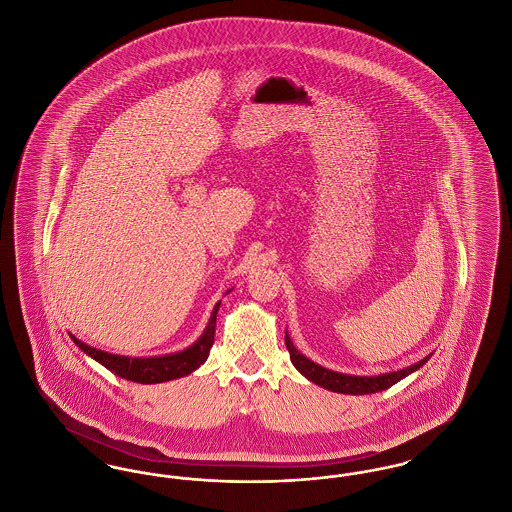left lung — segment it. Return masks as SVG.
<instances>
[{
	"mask_svg": "<svg viewBox=\"0 0 512 512\" xmlns=\"http://www.w3.org/2000/svg\"><path fill=\"white\" fill-rule=\"evenodd\" d=\"M286 347L290 351V359L293 366L313 384H317L324 390L336 391V393H347V395H366V393H376V391L388 390L393 384H397L399 380H403L405 376H409L414 370H418L420 366L426 365L430 355L424 357L422 361L414 363V365L388 372V374H380V376H351V374H341L328 370L324 366L313 363L311 359H307L305 355H301L295 347L292 340L286 332Z\"/></svg>",
	"mask_w": 512,
	"mask_h": 512,
	"instance_id": "obj_1",
	"label": "left lung"
}]
</instances>
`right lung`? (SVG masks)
<instances>
[{
    "mask_svg": "<svg viewBox=\"0 0 512 512\" xmlns=\"http://www.w3.org/2000/svg\"><path fill=\"white\" fill-rule=\"evenodd\" d=\"M220 301L215 305L211 318L199 336V340L188 349L180 353H171V355H161V357H147V359H132V357H122V355H113L107 351H101L96 347L86 345L84 341L76 340L73 334L74 343L92 359H96L99 365L105 366L107 370L115 372L124 380L138 382V384H161L176 380L182 376H188L194 372L195 368L203 365L209 357V351L215 341V326H217V313H219Z\"/></svg>",
    "mask_w": 512,
    "mask_h": 512,
    "instance_id": "right-lung-1",
    "label": "right lung"
}]
</instances>
